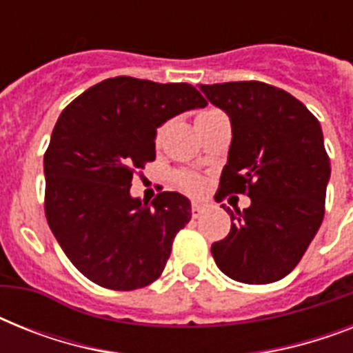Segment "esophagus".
<instances>
[{"mask_svg":"<svg viewBox=\"0 0 353 353\" xmlns=\"http://www.w3.org/2000/svg\"><path fill=\"white\" fill-rule=\"evenodd\" d=\"M192 216L194 218H199V216L203 214L205 210H207V205H203V203H198V201H194L192 203Z\"/></svg>","mask_w":353,"mask_h":353,"instance_id":"1","label":"esophagus"}]
</instances>
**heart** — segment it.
Wrapping results in <instances>:
<instances>
[{"mask_svg": "<svg viewBox=\"0 0 353 353\" xmlns=\"http://www.w3.org/2000/svg\"><path fill=\"white\" fill-rule=\"evenodd\" d=\"M209 113H214V110L201 113L199 117H203V115H209ZM161 133H163V128H159V130H157V135H155V139H157V141L161 139ZM176 181H177V185H179L181 188H185L187 192L196 194V192H199L201 188H203V179H201L198 174H194V172H177Z\"/></svg>", "mask_w": 353, "mask_h": 353, "instance_id": "obj_1", "label": "heart"}]
</instances>
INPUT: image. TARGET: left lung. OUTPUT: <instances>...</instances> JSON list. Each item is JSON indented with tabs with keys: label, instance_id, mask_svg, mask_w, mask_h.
I'll list each match as a JSON object with an SVG mask.
<instances>
[{
	"label": "left lung",
	"instance_id": "obj_1",
	"mask_svg": "<svg viewBox=\"0 0 353 353\" xmlns=\"http://www.w3.org/2000/svg\"><path fill=\"white\" fill-rule=\"evenodd\" d=\"M199 90L229 115L232 141L216 199L247 194L231 232L214 241L216 265L243 284L284 279L301 262L324 218L330 157L321 124L301 101L249 80Z\"/></svg>",
	"mask_w": 353,
	"mask_h": 353
}]
</instances>
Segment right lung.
<instances>
[{
    "label": "right lung",
    "mask_w": 353,
    "mask_h": 353,
    "mask_svg": "<svg viewBox=\"0 0 353 353\" xmlns=\"http://www.w3.org/2000/svg\"><path fill=\"white\" fill-rule=\"evenodd\" d=\"M190 84L115 77L77 97L58 117L43 155L46 218L74 268L117 291L152 284L172 241L190 221V201L161 192L132 198L133 174L155 159V133L179 113L205 108Z\"/></svg>",
    "instance_id": "1"
}]
</instances>
